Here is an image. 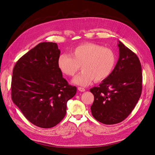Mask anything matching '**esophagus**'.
Returning <instances> with one entry per match:
<instances>
[{
    "label": "esophagus",
    "instance_id": "obj_1",
    "mask_svg": "<svg viewBox=\"0 0 155 155\" xmlns=\"http://www.w3.org/2000/svg\"><path fill=\"white\" fill-rule=\"evenodd\" d=\"M78 90L79 91H81V92H83V91H85V89L84 88H82V87H78Z\"/></svg>",
    "mask_w": 155,
    "mask_h": 155
}]
</instances>
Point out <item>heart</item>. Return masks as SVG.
<instances>
[{"instance_id":"obj_1","label":"heart","mask_w":155,"mask_h":155,"mask_svg":"<svg viewBox=\"0 0 155 155\" xmlns=\"http://www.w3.org/2000/svg\"><path fill=\"white\" fill-rule=\"evenodd\" d=\"M116 63L115 53L109 48L94 43L78 46L71 50V55L61 54L57 64L64 74L73 76L81 68L82 72L72 82L80 86H88L95 79L102 81L113 72Z\"/></svg>"}]
</instances>
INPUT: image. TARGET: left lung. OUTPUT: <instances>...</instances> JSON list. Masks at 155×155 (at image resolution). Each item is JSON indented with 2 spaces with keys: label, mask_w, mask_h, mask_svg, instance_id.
<instances>
[{
  "label": "left lung",
  "mask_w": 155,
  "mask_h": 155,
  "mask_svg": "<svg viewBox=\"0 0 155 155\" xmlns=\"http://www.w3.org/2000/svg\"><path fill=\"white\" fill-rule=\"evenodd\" d=\"M119 59L110 75L90 91L94 95L91 114L99 122L113 125L131 113L142 92V74L136 54L119 41Z\"/></svg>",
  "instance_id": "8db88e82"
}]
</instances>
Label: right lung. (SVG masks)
<instances>
[{"instance_id":"obj_1","label":"right lung","mask_w":155,"mask_h":155,"mask_svg":"<svg viewBox=\"0 0 155 155\" xmlns=\"http://www.w3.org/2000/svg\"><path fill=\"white\" fill-rule=\"evenodd\" d=\"M60 54L57 43L41 42L17 61L13 71L12 100L30 123L43 128L63 120L67 101L76 94L58 67Z\"/></svg>"}]
</instances>
